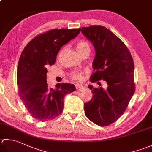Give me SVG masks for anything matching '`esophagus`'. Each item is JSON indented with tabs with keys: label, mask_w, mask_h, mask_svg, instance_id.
<instances>
[{
	"label": "esophagus",
	"mask_w": 152,
	"mask_h": 152,
	"mask_svg": "<svg viewBox=\"0 0 152 152\" xmlns=\"http://www.w3.org/2000/svg\"><path fill=\"white\" fill-rule=\"evenodd\" d=\"M83 87V86L80 85V84H76V89H80V88H82Z\"/></svg>",
	"instance_id": "34e87169"
}]
</instances>
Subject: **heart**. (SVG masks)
Here are the masks:
<instances>
[{
	"label": "heart",
	"mask_w": 152,
	"mask_h": 152,
	"mask_svg": "<svg viewBox=\"0 0 152 152\" xmlns=\"http://www.w3.org/2000/svg\"><path fill=\"white\" fill-rule=\"evenodd\" d=\"M90 50V45H89L88 43L84 41H80L79 42L76 44V50L78 53H81L82 52L84 51L85 50ZM71 77L73 80H78L80 81L82 79V74L79 72H74L71 74Z\"/></svg>",
	"instance_id": "1"
}]
</instances>
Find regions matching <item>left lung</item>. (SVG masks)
I'll use <instances>...</instances> for the list:
<instances>
[{"instance_id": "1", "label": "left lung", "mask_w": 152, "mask_h": 152, "mask_svg": "<svg viewBox=\"0 0 152 152\" xmlns=\"http://www.w3.org/2000/svg\"><path fill=\"white\" fill-rule=\"evenodd\" d=\"M82 33L96 51L90 82L103 80L107 84L106 89L88 86L93 97L84 103L85 114L97 125L108 126L123 114L134 94L133 59L123 41L105 27L82 28Z\"/></svg>"}]
</instances>
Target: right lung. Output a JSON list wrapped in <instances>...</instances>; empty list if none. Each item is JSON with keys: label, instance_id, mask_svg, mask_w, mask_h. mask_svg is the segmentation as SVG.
<instances>
[{"label": "right lung", "instance_id": "1", "mask_svg": "<svg viewBox=\"0 0 152 152\" xmlns=\"http://www.w3.org/2000/svg\"><path fill=\"white\" fill-rule=\"evenodd\" d=\"M81 29H54L29 42L21 55L17 69V84L21 99L32 117L38 121L53 119L64 107V98L76 90L75 86L58 83L48 88L47 68L54 64L61 47L78 35Z\"/></svg>", "mask_w": 152, "mask_h": 152}]
</instances>
